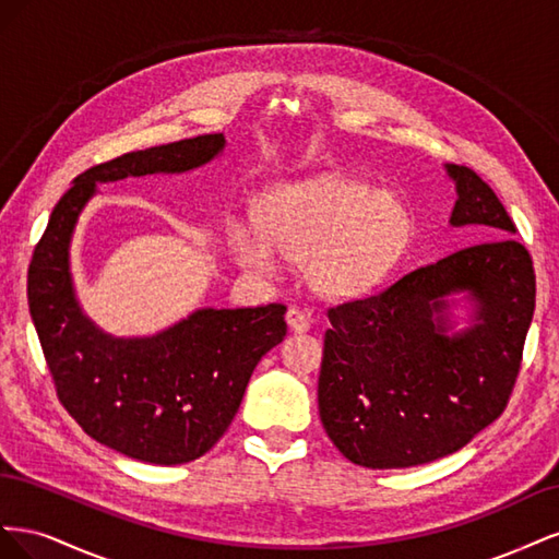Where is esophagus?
Here are the masks:
<instances>
[{
    "instance_id": "1",
    "label": "esophagus",
    "mask_w": 559,
    "mask_h": 559,
    "mask_svg": "<svg viewBox=\"0 0 559 559\" xmlns=\"http://www.w3.org/2000/svg\"><path fill=\"white\" fill-rule=\"evenodd\" d=\"M286 324H289V329H292L294 333H306V331H310V319H308V314L302 312V310H298V308H289V310H286Z\"/></svg>"
}]
</instances>
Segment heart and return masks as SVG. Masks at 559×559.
<instances>
[{"instance_id": "heart-1", "label": "heart", "mask_w": 559, "mask_h": 559, "mask_svg": "<svg viewBox=\"0 0 559 559\" xmlns=\"http://www.w3.org/2000/svg\"><path fill=\"white\" fill-rule=\"evenodd\" d=\"M257 218L261 230L230 228L235 261L270 277L277 249L284 259L306 263L310 289L331 300L373 292L403 261L415 235L413 212L401 195L335 175L267 189Z\"/></svg>"}]
</instances>
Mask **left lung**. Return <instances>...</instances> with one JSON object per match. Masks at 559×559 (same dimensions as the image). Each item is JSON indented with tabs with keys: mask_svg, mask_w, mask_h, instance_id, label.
<instances>
[{
	"mask_svg": "<svg viewBox=\"0 0 559 559\" xmlns=\"http://www.w3.org/2000/svg\"><path fill=\"white\" fill-rule=\"evenodd\" d=\"M445 175L456 191L450 226H480L497 240L329 310L319 417L333 445L366 468L462 450L503 413L520 370L536 302L530 251L511 240L509 212L476 173L445 165Z\"/></svg>",
	"mask_w": 559,
	"mask_h": 559,
	"instance_id": "left-lung-1",
	"label": "left lung"
}]
</instances>
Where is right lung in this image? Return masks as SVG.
I'll return each mask as SVG.
<instances>
[{
    "instance_id": "obj_1",
    "label": "right lung",
    "mask_w": 559,
    "mask_h": 559,
    "mask_svg": "<svg viewBox=\"0 0 559 559\" xmlns=\"http://www.w3.org/2000/svg\"><path fill=\"white\" fill-rule=\"evenodd\" d=\"M224 148V134H202L91 167L60 198L29 263V314L60 403L97 443L130 460L173 466L212 450L253 368L284 341L286 308H198L154 335H111L76 298L74 230L97 183L191 173Z\"/></svg>"
}]
</instances>
